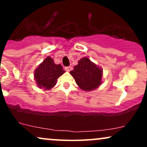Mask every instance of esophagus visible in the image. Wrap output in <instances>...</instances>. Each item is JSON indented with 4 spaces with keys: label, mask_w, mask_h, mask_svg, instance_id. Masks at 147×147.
Returning a JSON list of instances; mask_svg holds the SVG:
<instances>
[{
    "label": "esophagus",
    "mask_w": 147,
    "mask_h": 147,
    "mask_svg": "<svg viewBox=\"0 0 147 147\" xmlns=\"http://www.w3.org/2000/svg\"><path fill=\"white\" fill-rule=\"evenodd\" d=\"M65 70H66V71H70V70H72V68L71 66H66L65 67Z\"/></svg>",
    "instance_id": "obj_1"
}]
</instances>
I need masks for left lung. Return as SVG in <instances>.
I'll use <instances>...</instances> for the list:
<instances>
[{
	"label": "left lung",
	"mask_w": 147,
	"mask_h": 147,
	"mask_svg": "<svg viewBox=\"0 0 147 147\" xmlns=\"http://www.w3.org/2000/svg\"><path fill=\"white\" fill-rule=\"evenodd\" d=\"M76 83L82 90H92L99 87L102 83V70L88 57H84L78 62L70 72Z\"/></svg>",
	"instance_id": "1"
}]
</instances>
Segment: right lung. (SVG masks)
I'll use <instances>...</instances> for the list:
<instances>
[{
    "label": "right lung",
    "instance_id": "right-lung-1",
    "mask_svg": "<svg viewBox=\"0 0 147 147\" xmlns=\"http://www.w3.org/2000/svg\"><path fill=\"white\" fill-rule=\"evenodd\" d=\"M64 72L61 65L55 64L51 57H48L36 69L34 77L40 88L50 90L56 85L57 79Z\"/></svg>",
    "mask_w": 147,
    "mask_h": 147
}]
</instances>
